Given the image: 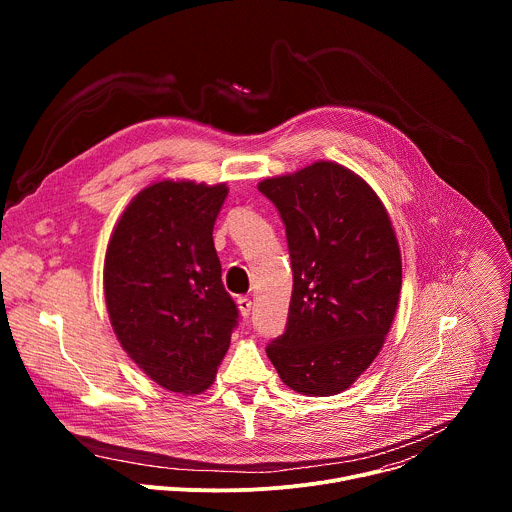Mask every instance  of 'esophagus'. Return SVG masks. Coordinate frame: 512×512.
<instances>
[{
    "label": "esophagus",
    "instance_id": "34e87169",
    "mask_svg": "<svg viewBox=\"0 0 512 512\" xmlns=\"http://www.w3.org/2000/svg\"><path fill=\"white\" fill-rule=\"evenodd\" d=\"M237 306H239V310H241V316H243V318H249V314H251V308H253V302H251L249 298L241 296V298L237 300Z\"/></svg>",
    "mask_w": 512,
    "mask_h": 512
}]
</instances>
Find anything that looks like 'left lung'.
I'll return each instance as SVG.
<instances>
[{
    "instance_id": "left-lung-1",
    "label": "left lung",
    "mask_w": 512,
    "mask_h": 512,
    "mask_svg": "<svg viewBox=\"0 0 512 512\" xmlns=\"http://www.w3.org/2000/svg\"><path fill=\"white\" fill-rule=\"evenodd\" d=\"M294 271L285 332L267 344L281 381L302 395L348 389L383 348L401 291L391 218L360 176L334 162L265 178Z\"/></svg>"
}]
</instances>
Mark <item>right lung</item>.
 <instances>
[{"instance_id": "1", "label": "right lung", "mask_w": 512, "mask_h": 512, "mask_svg": "<svg viewBox=\"0 0 512 512\" xmlns=\"http://www.w3.org/2000/svg\"><path fill=\"white\" fill-rule=\"evenodd\" d=\"M227 194V184L156 182L129 202L107 245L103 285L117 340L174 393L212 385L239 324L212 241Z\"/></svg>"}]
</instances>
